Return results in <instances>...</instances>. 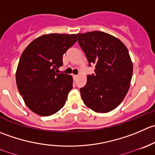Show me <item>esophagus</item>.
<instances>
[{
  "label": "esophagus",
  "mask_w": 155,
  "mask_h": 155,
  "mask_svg": "<svg viewBox=\"0 0 155 155\" xmlns=\"http://www.w3.org/2000/svg\"><path fill=\"white\" fill-rule=\"evenodd\" d=\"M77 75H73V79H74V80H76V78H77Z\"/></svg>",
  "instance_id": "34e87169"
}]
</instances>
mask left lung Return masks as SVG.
Here are the masks:
<instances>
[{
	"instance_id": "1",
	"label": "left lung",
	"mask_w": 155,
	"mask_h": 155,
	"mask_svg": "<svg viewBox=\"0 0 155 155\" xmlns=\"http://www.w3.org/2000/svg\"><path fill=\"white\" fill-rule=\"evenodd\" d=\"M78 43L88 66H95L80 88L84 104L97 113H107L122 102L130 88L133 63L124 43L104 31L77 34Z\"/></svg>"
}]
</instances>
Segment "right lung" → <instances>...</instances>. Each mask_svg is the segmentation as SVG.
<instances>
[{
	"label": "right lung",
	"mask_w": 155,
	"mask_h": 155,
	"mask_svg": "<svg viewBox=\"0 0 155 155\" xmlns=\"http://www.w3.org/2000/svg\"><path fill=\"white\" fill-rule=\"evenodd\" d=\"M77 41L75 34L44 35L22 52L16 70L19 94L31 110L47 117L61 110L73 88V77L58 73L63 55Z\"/></svg>",
	"instance_id": "1"
}]
</instances>
